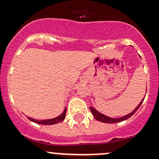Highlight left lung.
Here are the masks:
<instances>
[{"label":"left lung","mask_w":159,"mask_h":159,"mask_svg":"<svg viewBox=\"0 0 159 159\" xmlns=\"http://www.w3.org/2000/svg\"><path fill=\"white\" fill-rule=\"evenodd\" d=\"M144 98L142 100V101L139 103L138 106L135 108V110H133V111H132L131 113H129V114H127V115H125V116H122V117H119V118H112V117H109V116H105V115L102 114V113H100V112H98V110L95 109V108L92 107H90V110H91V113H92V114L93 115V116H94L95 119H96L97 120H98V121L102 122V123H119V122L123 121V120H126L129 119V118L131 117V116H133V115L137 111V110L139 108V107L141 106V104H142V103H143Z\"/></svg>","instance_id":"8db88e82"}]
</instances>
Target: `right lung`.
Listing matches in <instances>:
<instances>
[{"label":"right lung","instance_id":"add662e5","mask_svg":"<svg viewBox=\"0 0 159 159\" xmlns=\"http://www.w3.org/2000/svg\"><path fill=\"white\" fill-rule=\"evenodd\" d=\"M66 107L65 108L64 111L61 113V114H60L59 116H57V117L52 118V119H49V120H37L33 119V118L30 117H27L30 121L34 122V123H39V124H42V125H53V124H56V123H60V122L63 121L66 118Z\"/></svg>","mask_w":159,"mask_h":159}]
</instances>
